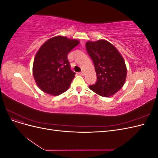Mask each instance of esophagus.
Wrapping results in <instances>:
<instances>
[{
  "instance_id": "34e87169",
  "label": "esophagus",
  "mask_w": 158,
  "mask_h": 158,
  "mask_svg": "<svg viewBox=\"0 0 158 158\" xmlns=\"http://www.w3.org/2000/svg\"><path fill=\"white\" fill-rule=\"evenodd\" d=\"M78 74L80 75V76H84V73H83V72H80V73H78Z\"/></svg>"
}]
</instances>
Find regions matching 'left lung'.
<instances>
[{
	"instance_id": "1",
	"label": "left lung",
	"mask_w": 158,
	"mask_h": 158,
	"mask_svg": "<svg viewBox=\"0 0 158 158\" xmlns=\"http://www.w3.org/2000/svg\"><path fill=\"white\" fill-rule=\"evenodd\" d=\"M85 47L93 60L97 76L96 82L89 85V89L101 96H111L125 84V60L115 47L106 40L88 41Z\"/></svg>"
}]
</instances>
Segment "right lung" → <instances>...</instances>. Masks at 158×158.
I'll return each instance as SVG.
<instances>
[{
    "instance_id": "1",
    "label": "right lung",
    "mask_w": 158,
    "mask_h": 158,
    "mask_svg": "<svg viewBox=\"0 0 158 158\" xmlns=\"http://www.w3.org/2000/svg\"><path fill=\"white\" fill-rule=\"evenodd\" d=\"M78 44L76 40L56 36L40 47L33 61V74L43 92L56 96L69 89L75 73L70 69L67 55Z\"/></svg>"
}]
</instances>
